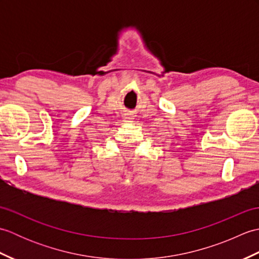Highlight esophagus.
I'll return each mask as SVG.
<instances>
[{"label": "esophagus", "mask_w": 259, "mask_h": 259, "mask_svg": "<svg viewBox=\"0 0 259 259\" xmlns=\"http://www.w3.org/2000/svg\"><path fill=\"white\" fill-rule=\"evenodd\" d=\"M125 121H126V122H131V117H130V115H128V117H125Z\"/></svg>", "instance_id": "esophagus-1"}]
</instances>
